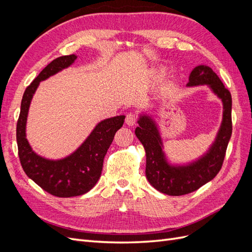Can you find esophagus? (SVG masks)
I'll use <instances>...</instances> for the list:
<instances>
[{
	"instance_id": "34e87169",
	"label": "esophagus",
	"mask_w": 252,
	"mask_h": 252,
	"mask_svg": "<svg viewBox=\"0 0 252 252\" xmlns=\"http://www.w3.org/2000/svg\"><path fill=\"white\" fill-rule=\"evenodd\" d=\"M136 121H138V116H136V114L133 113V112L128 113L127 116H126V119H125V122H126V124H127L128 126H133V125H135Z\"/></svg>"
}]
</instances>
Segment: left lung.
I'll list each match as a JSON object with an SVG mask.
<instances>
[{"label": "left lung", "mask_w": 252, "mask_h": 252, "mask_svg": "<svg viewBox=\"0 0 252 252\" xmlns=\"http://www.w3.org/2000/svg\"><path fill=\"white\" fill-rule=\"evenodd\" d=\"M209 85L224 105L223 122L220 131L208 154L188 166L174 167L166 162L162 151V141L158 130L150 118L143 116L138 121L135 135L146 151V178L159 192L168 195H183L211 181L222 168L228 142L232 132V98L218 74L208 66H197L189 75L187 86Z\"/></svg>", "instance_id": "1"}]
</instances>
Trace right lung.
Segmentation results:
<instances>
[{
  "label": "right lung",
  "mask_w": 252,
  "mask_h": 252,
  "mask_svg": "<svg viewBox=\"0 0 252 252\" xmlns=\"http://www.w3.org/2000/svg\"><path fill=\"white\" fill-rule=\"evenodd\" d=\"M75 59L74 55L57 58L39 73L23 94L17 123L18 151L23 170L45 191L59 197L82 195L96 184L102 173L104 158L125 119V116H119L102 121L77 151L60 161H50L34 154L25 133L33 94L41 81L70 66Z\"/></svg>",
  "instance_id": "add662e5"
}]
</instances>
